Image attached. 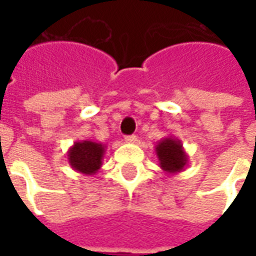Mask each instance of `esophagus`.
<instances>
[{
    "label": "esophagus",
    "instance_id": "1",
    "mask_svg": "<svg viewBox=\"0 0 256 256\" xmlns=\"http://www.w3.org/2000/svg\"><path fill=\"white\" fill-rule=\"evenodd\" d=\"M124 141L128 144H134V142H137V137L136 136H128V137H124Z\"/></svg>",
    "mask_w": 256,
    "mask_h": 256
}]
</instances>
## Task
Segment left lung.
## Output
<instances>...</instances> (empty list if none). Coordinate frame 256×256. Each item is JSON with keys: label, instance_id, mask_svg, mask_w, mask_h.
<instances>
[{"label": "left lung", "instance_id": "obj_1", "mask_svg": "<svg viewBox=\"0 0 256 256\" xmlns=\"http://www.w3.org/2000/svg\"><path fill=\"white\" fill-rule=\"evenodd\" d=\"M155 152L159 166L168 176H174L185 170L189 156L185 152L181 140L168 136L155 145Z\"/></svg>", "mask_w": 256, "mask_h": 256}]
</instances>
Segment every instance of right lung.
Returning a JSON list of instances; mask_svg holds the SVG:
<instances>
[{"mask_svg":"<svg viewBox=\"0 0 256 256\" xmlns=\"http://www.w3.org/2000/svg\"><path fill=\"white\" fill-rule=\"evenodd\" d=\"M106 145L90 140L76 141L68 150L67 158L70 166L75 172L84 176H94L102 166Z\"/></svg>","mask_w":256,"mask_h":256,"instance_id":"right-lung-1","label":"right lung"}]
</instances>
